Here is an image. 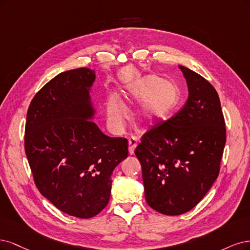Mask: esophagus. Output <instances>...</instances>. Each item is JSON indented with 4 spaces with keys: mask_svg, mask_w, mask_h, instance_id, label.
<instances>
[{
    "mask_svg": "<svg viewBox=\"0 0 250 250\" xmlns=\"http://www.w3.org/2000/svg\"><path fill=\"white\" fill-rule=\"evenodd\" d=\"M137 146H138V138L135 136L131 137V138L128 139V152H130V155L134 154L135 148Z\"/></svg>",
    "mask_w": 250,
    "mask_h": 250,
    "instance_id": "esophagus-1",
    "label": "esophagus"
}]
</instances>
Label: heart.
<instances>
[{
  "label": "heart",
  "instance_id": "1",
  "mask_svg": "<svg viewBox=\"0 0 250 250\" xmlns=\"http://www.w3.org/2000/svg\"><path fill=\"white\" fill-rule=\"evenodd\" d=\"M180 90L171 81L156 75L137 79L124 91L125 103L133 104L142 100L136 111V119L142 125H156L170 117L180 104ZM106 111L109 122L117 128L123 127L126 111L117 95H110Z\"/></svg>",
  "mask_w": 250,
  "mask_h": 250
}]
</instances>
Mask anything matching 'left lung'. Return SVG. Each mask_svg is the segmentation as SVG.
Here are the masks:
<instances>
[{
	"label": "left lung",
	"mask_w": 250,
	"mask_h": 250,
	"mask_svg": "<svg viewBox=\"0 0 250 250\" xmlns=\"http://www.w3.org/2000/svg\"><path fill=\"white\" fill-rule=\"evenodd\" d=\"M189 96L183 109L142 136L135 155L146 203L175 216L190 211L218 178L227 141L218 93L205 78L180 65Z\"/></svg>",
	"instance_id": "8db88e82"
}]
</instances>
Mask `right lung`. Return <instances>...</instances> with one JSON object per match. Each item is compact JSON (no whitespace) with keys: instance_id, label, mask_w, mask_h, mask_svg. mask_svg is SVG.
I'll return each mask as SVG.
<instances>
[{"instance_id":"1","label":"right lung","mask_w":250,"mask_h":250,"mask_svg":"<svg viewBox=\"0 0 250 250\" xmlns=\"http://www.w3.org/2000/svg\"><path fill=\"white\" fill-rule=\"evenodd\" d=\"M95 71L67 70L32 100L25 151L42 194L60 211L91 218L109 203L111 174L127 157V140L104 135L92 120Z\"/></svg>"}]
</instances>
